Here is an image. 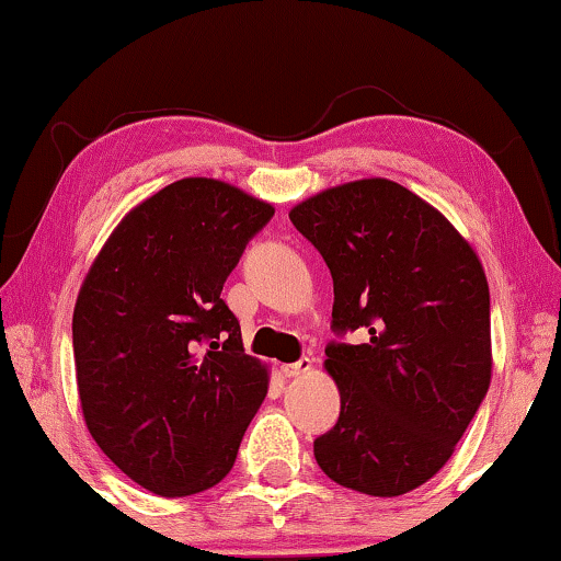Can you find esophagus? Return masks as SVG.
<instances>
[{"instance_id": "34e87169", "label": "esophagus", "mask_w": 561, "mask_h": 561, "mask_svg": "<svg viewBox=\"0 0 561 561\" xmlns=\"http://www.w3.org/2000/svg\"><path fill=\"white\" fill-rule=\"evenodd\" d=\"M309 370H312V360H309V357H299L297 363L282 365L284 378H299V375H307Z\"/></svg>"}]
</instances>
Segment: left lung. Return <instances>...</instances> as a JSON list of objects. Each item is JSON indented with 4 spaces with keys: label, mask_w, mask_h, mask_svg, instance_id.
I'll use <instances>...</instances> for the list:
<instances>
[{
    "label": "left lung",
    "mask_w": 561,
    "mask_h": 561,
    "mask_svg": "<svg viewBox=\"0 0 561 561\" xmlns=\"http://www.w3.org/2000/svg\"><path fill=\"white\" fill-rule=\"evenodd\" d=\"M334 284L324 367L340 417L314 458L340 486L408 494L436 476L491 382L489 282L446 216L388 179L342 183L289 211Z\"/></svg>",
    "instance_id": "1"
}]
</instances>
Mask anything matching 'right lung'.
I'll return each mask as SVG.
<instances>
[{"instance_id": "obj_1", "label": "right lung", "mask_w": 561, "mask_h": 561, "mask_svg": "<svg viewBox=\"0 0 561 561\" xmlns=\"http://www.w3.org/2000/svg\"><path fill=\"white\" fill-rule=\"evenodd\" d=\"M272 204L181 179L138 204L100 249L72 312L90 436L158 496L211 489L237 461L270 373L244 353L224 282Z\"/></svg>"}]
</instances>
